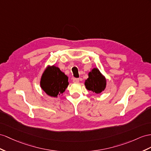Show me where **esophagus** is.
<instances>
[{
    "instance_id": "1",
    "label": "esophagus",
    "mask_w": 151,
    "mask_h": 151,
    "mask_svg": "<svg viewBox=\"0 0 151 151\" xmlns=\"http://www.w3.org/2000/svg\"><path fill=\"white\" fill-rule=\"evenodd\" d=\"M73 82L75 83H77L79 82V78H73Z\"/></svg>"
}]
</instances>
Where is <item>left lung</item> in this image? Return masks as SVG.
<instances>
[{
	"label": "left lung",
	"instance_id": "obj_1",
	"mask_svg": "<svg viewBox=\"0 0 151 151\" xmlns=\"http://www.w3.org/2000/svg\"><path fill=\"white\" fill-rule=\"evenodd\" d=\"M88 78L85 80V86L87 90L100 94L106 87V78L99 69L94 68L88 73Z\"/></svg>",
	"mask_w": 151,
	"mask_h": 151
}]
</instances>
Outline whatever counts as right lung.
<instances>
[{
  "instance_id": "obj_1",
  "label": "right lung",
  "mask_w": 151,
  "mask_h": 151,
  "mask_svg": "<svg viewBox=\"0 0 151 151\" xmlns=\"http://www.w3.org/2000/svg\"><path fill=\"white\" fill-rule=\"evenodd\" d=\"M68 85V77L55 65H48L41 77V88L51 97L63 95Z\"/></svg>"
}]
</instances>
